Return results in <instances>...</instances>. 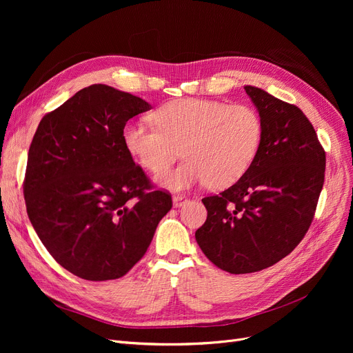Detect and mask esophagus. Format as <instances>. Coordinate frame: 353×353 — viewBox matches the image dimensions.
Returning <instances> with one entry per match:
<instances>
[{
  "label": "esophagus",
  "instance_id": "1",
  "mask_svg": "<svg viewBox=\"0 0 353 353\" xmlns=\"http://www.w3.org/2000/svg\"><path fill=\"white\" fill-rule=\"evenodd\" d=\"M188 203V197L184 194H174L173 196V205L174 208H181Z\"/></svg>",
  "mask_w": 353,
  "mask_h": 353
}]
</instances>
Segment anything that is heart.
Listing matches in <instances>:
<instances>
[{
  "label": "heart",
  "mask_w": 353,
  "mask_h": 353,
  "mask_svg": "<svg viewBox=\"0 0 353 353\" xmlns=\"http://www.w3.org/2000/svg\"><path fill=\"white\" fill-rule=\"evenodd\" d=\"M153 119L156 125L125 123L123 144L153 174L169 170L181 150L188 160L160 177L172 190L203 183L213 189L232 186L250 169L263 140L262 117L249 104L179 99L159 107Z\"/></svg>",
  "instance_id": "heart-1"
}]
</instances>
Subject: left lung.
<instances>
[{
	"label": "left lung",
	"mask_w": 353,
	"mask_h": 353,
	"mask_svg": "<svg viewBox=\"0 0 353 353\" xmlns=\"http://www.w3.org/2000/svg\"><path fill=\"white\" fill-rule=\"evenodd\" d=\"M263 121V140L246 174L220 194L203 197L208 209L196 240L209 261L233 274L266 269L301 243L316 212L326 153L294 104L246 85Z\"/></svg>",
	"instance_id": "1"
}]
</instances>
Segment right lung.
<instances>
[{
  "instance_id": "right-lung-1",
  "label": "right lung",
  "mask_w": 353,
  "mask_h": 353,
  "mask_svg": "<svg viewBox=\"0 0 353 353\" xmlns=\"http://www.w3.org/2000/svg\"><path fill=\"white\" fill-rule=\"evenodd\" d=\"M150 105L92 84L47 113L24 177L27 214L54 261L81 279H119L150 246L173 206L123 144L124 124Z\"/></svg>"
}]
</instances>
